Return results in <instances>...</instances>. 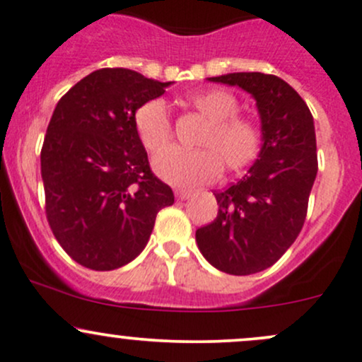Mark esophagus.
Wrapping results in <instances>:
<instances>
[{
    "label": "esophagus",
    "mask_w": 362,
    "mask_h": 362,
    "mask_svg": "<svg viewBox=\"0 0 362 362\" xmlns=\"http://www.w3.org/2000/svg\"><path fill=\"white\" fill-rule=\"evenodd\" d=\"M175 194H177L178 199H189V197H192V191H185V189H178Z\"/></svg>",
    "instance_id": "1"
}]
</instances>
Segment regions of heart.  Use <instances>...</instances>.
<instances>
[{"label":"heart","mask_w":362,"mask_h":362,"mask_svg":"<svg viewBox=\"0 0 362 362\" xmlns=\"http://www.w3.org/2000/svg\"><path fill=\"white\" fill-rule=\"evenodd\" d=\"M191 104L210 127L203 133L199 146L204 149L168 147L154 158V170L163 180L178 187H194L215 180L223 168L245 170L258 158L262 133L255 121L239 116L238 100L222 90H206L192 95ZM135 130L147 151L156 152L171 139V121L165 100L152 98L135 112Z\"/></svg>","instance_id":"b5f03b06"}]
</instances>
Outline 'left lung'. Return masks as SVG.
I'll list each match as a JSON object with an SVG mask.
<instances>
[{
    "mask_svg": "<svg viewBox=\"0 0 362 362\" xmlns=\"http://www.w3.org/2000/svg\"><path fill=\"white\" fill-rule=\"evenodd\" d=\"M208 81L239 86L257 100L262 149L248 175L213 192L218 215L196 230L203 257L218 271L250 276L276 264L298 238L317 175L314 117L281 78L230 72Z\"/></svg>",
    "mask_w": 362,
    "mask_h": 362,
    "instance_id": "obj_1",
    "label": "left lung"
}]
</instances>
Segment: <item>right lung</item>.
Listing matches in <instances>:
<instances>
[{"label": "right lung", "mask_w": 362, "mask_h": 362, "mask_svg": "<svg viewBox=\"0 0 362 362\" xmlns=\"http://www.w3.org/2000/svg\"><path fill=\"white\" fill-rule=\"evenodd\" d=\"M170 85L105 67L76 83L53 111L41 149L47 218L83 267L127 265L146 248L158 211L173 204L135 130L136 109Z\"/></svg>", "instance_id": "add662e5"}]
</instances>
